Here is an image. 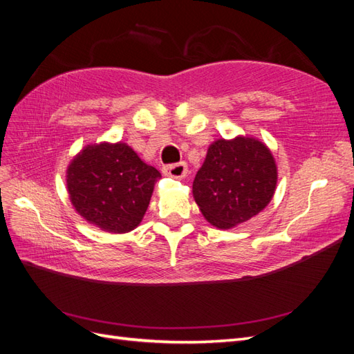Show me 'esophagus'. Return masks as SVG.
<instances>
[{
	"label": "esophagus",
	"instance_id": "34e87169",
	"mask_svg": "<svg viewBox=\"0 0 354 354\" xmlns=\"http://www.w3.org/2000/svg\"><path fill=\"white\" fill-rule=\"evenodd\" d=\"M164 174L173 178H183L187 174V165L186 162H178V164H171L164 167Z\"/></svg>",
	"mask_w": 354,
	"mask_h": 354
}]
</instances>
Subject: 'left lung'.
<instances>
[{"label": "left lung", "mask_w": 354, "mask_h": 354, "mask_svg": "<svg viewBox=\"0 0 354 354\" xmlns=\"http://www.w3.org/2000/svg\"><path fill=\"white\" fill-rule=\"evenodd\" d=\"M276 183L270 149L259 138L238 136L209 145L192 189L202 216L218 229H232L269 205Z\"/></svg>", "instance_id": "left-lung-1"}]
</instances>
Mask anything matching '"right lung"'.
Here are the masks:
<instances>
[{
	"label": "right lung",
	"mask_w": 354,
	"mask_h": 354,
	"mask_svg": "<svg viewBox=\"0 0 354 354\" xmlns=\"http://www.w3.org/2000/svg\"><path fill=\"white\" fill-rule=\"evenodd\" d=\"M159 178V171L122 142L87 145L66 171L75 211L109 233L131 232L140 224Z\"/></svg>",
	"instance_id": "obj_1"
}]
</instances>
